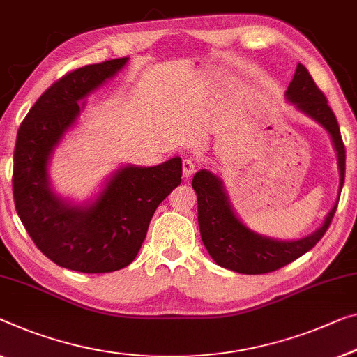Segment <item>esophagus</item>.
<instances>
[{
  "label": "esophagus",
  "instance_id": "obj_1",
  "mask_svg": "<svg viewBox=\"0 0 357 357\" xmlns=\"http://www.w3.org/2000/svg\"><path fill=\"white\" fill-rule=\"evenodd\" d=\"M199 168V162L194 160V158H184L183 160V174L185 178H190Z\"/></svg>",
  "mask_w": 357,
  "mask_h": 357
}]
</instances>
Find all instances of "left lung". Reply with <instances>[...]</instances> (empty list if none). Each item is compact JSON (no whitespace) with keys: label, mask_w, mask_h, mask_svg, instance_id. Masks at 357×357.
<instances>
[{"label":"left lung","mask_w":357,"mask_h":357,"mask_svg":"<svg viewBox=\"0 0 357 357\" xmlns=\"http://www.w3.org/2000/svg\"><path fill=\"white\" fill-rule=\"evenodd\" d=\"M285 96L298 109L319 121L331 132L333 146L338 153L340 190H342L347 152H344V144L340 135L337 116L328 105L326 94L319 89L310 72L301 63H298L294 79L287 88ZM192 188L197 194V204H199V226L205 248L208 250L210 257L215 259L216 264L241 274L273 273L310 252L327 232L338 206L337 202L328 211L324 225L311 236L300 241L284 242L258 236L243 226L234 215L222 190V183L215 174L206 169H200L192 179Z\"/></svg>","instance_id":"1"}]
</instances>
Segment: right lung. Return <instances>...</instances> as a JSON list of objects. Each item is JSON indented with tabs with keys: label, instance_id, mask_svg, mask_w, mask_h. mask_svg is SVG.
<instances>
[{
	"label": "right lung",
	"instance_id": "add662e5",
	"mask_svg": "<svg viewBox=\"0 0 357 357\" xmlns=\"http://www.w3.org/2000/svg\"><path fill=\"white\" fill-rule=\"evenodd\" d=\"M126 61L121 57L66 73L40 96L17 131L15 210L41 253L78 273H112L132 263L157 206L178 188L183 174L179 157L152 168L125 167L88 206L68 205L50 188L47 160L77 120L78 100L114 77Z\"/></svg>",
	"mask_w": 357,
	"mask_h": 357
}]
</instances>
